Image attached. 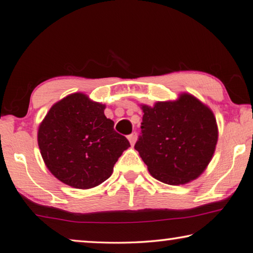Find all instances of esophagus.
Returning a JSON list of instances; mask_svg holds the SVG:
<instances>
[{"mask_svg":"<svg viewBox=\"0 0 253 253\" xmlns=\"http://www.w3.org/2000/svg\"><path fill=\"white\" fill-rule=\"evenodd\" d=\"M137 137H138V136H137V132H132V134L128 136V140H129L131 146H134V145H135L136 140H137Z\"/></svg>","mask_w":253,"mask_h":253,"instance_id":"34e87169","label":"esophagus"}]
</instances>
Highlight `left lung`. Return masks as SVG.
Here are the masks:
<instances>
[{
  "mask_svg": "<svg viewBox=\"0 0 253 253\" xmlns=\"http://www.w3.org/2000/svg\"><path fill=\"white\" fill-rule=\"evenodd\" d=\"M140 108L142 136L135 149L152 176L169 185L198 178L211 162L219 137L213 111L187 92Z\"/></svg>",
  "mask_w": 253,
  "mask_h": 253,
  "instance_id": "8db88e82",
  "label": "left lung"
}]
</instances>
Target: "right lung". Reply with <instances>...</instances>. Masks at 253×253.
Here are the masks:
<instances>
[{"label":"right lung","mask_w":253,"mask_h":253,"mask_svg":"<svg viewBox=\"0 0 253 253\" xmlns=\"http://www.w3.org/2000/svg\"><path fill=\"white\" fill-rule=\"evenodd\" d=\"M106 105L75 92L51 107L38 129L46 168L59 181L79 190L98 186L130 146L105 116Z\"/></svg>","instance_id":"right-lung-1"}]
</instances>
